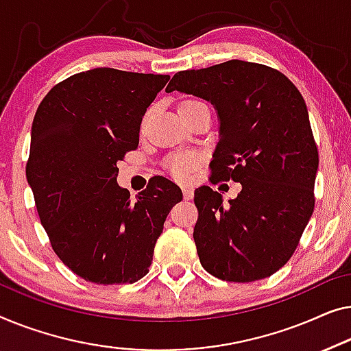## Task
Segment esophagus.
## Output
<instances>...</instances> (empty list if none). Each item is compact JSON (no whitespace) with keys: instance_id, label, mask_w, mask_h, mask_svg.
<instances>
[{"instance_id":"obj_1","label":"esophagus","mask_w":351,"mask_h":351,"mask_svg":"<svg viewBox=\"0 0 351 351\" xmlns=\"http://www.w3.org/2000/svg\"><path fill=\"white\" fill-rule=\"evenodd\" d=\"M182 197H184V200H191L192 197H194V191H192V187H187V186L182 187Z\"/></svg>"}]
</instances>
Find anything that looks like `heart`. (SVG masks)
I'll list each match as a JSON object with an SVG mask.
<instances>
[{"mask_svg": "<svg viewBox=\"0 0 351 351\" xmlns=\"http://www.w3.org/2000/svg\"><path fill=\"white\" fill-rule=\"evenodd\" d=\"M194 101L195 100H186V101H182L181 105H187V103H194ZM194 165H195L194 157H192V156H180V157H176V159L171 160L170 171H171V175L178 178V180H186V178L189 176V171L194 169Z\"/></svg>", "mask_w": 351, "mask_h": 351, "instance_id": "1", "label": "heart"}]
</instances>
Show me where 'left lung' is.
I'll return each instance as SVG.
<instances>
[{"label": "left lung", "mask_w": 351, "mask_h": 351, "mask_svg": "<svg viewBox=\"0 0 351 351\" xmlns=\"http://www.w3.org/2000/svg\"><path fill=\"white\" fill-rule=\"evenodd\" d=\"M165 90L213 105V176L241 184L227 202L208 186L195 189L200 264L226 281L267 278L293 256L315 206L318 149L302 95L283 73L243 60L180 71Z\"/></svg>", "instance_id": "1"}]
</instances>
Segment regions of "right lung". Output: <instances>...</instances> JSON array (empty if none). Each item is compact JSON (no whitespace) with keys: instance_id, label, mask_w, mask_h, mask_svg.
I'll return each mask as SVG.
<instances>
[{"instance_id":"1","label":"right lung","mask_w":351,"mask_h":351,"mask_svg":"<svg viewBox=\"0 0 351 351\" xmlns=\"http://www.w3.org/2000/svg\"><path fill=\"white\" fill-rule=\"evenodd\" d=\"M169 75L93 68L57 84L32 125L27 180L39 219L66 267L97 285L135 283L182 192L156 178L135 200L117 162L138 147L146 108Z\"/></svg>"}]
</instances>
